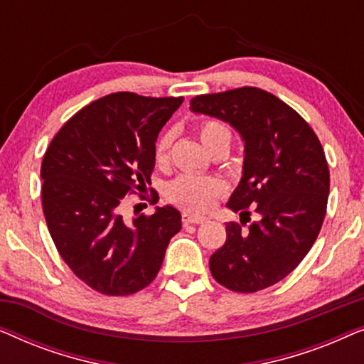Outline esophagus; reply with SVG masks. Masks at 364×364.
Instances as JSON below:
<instances>
[{
  "mask_svg": "<svg viewBox=\"0 0 364 364\" xmlns=\"http://www.w3.org/2000/svg\"><path fill=\"white\" fill-rule=\"evenodd\" d=\"M207 217L198 215V213H192V212H182V222L183 225H188V223H202L205 222Z\"/></svg>",
  "mask_w": 364,
  "mask_h": 364,
  "instance_id": "1",
  "label": "esophagus"
}]
</instances>
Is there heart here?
I'll use <instances>...</instances> for the list:
<instances>
[{
	"instance_id": "heart-1",
	"label": "heart",
	"mask_w": 364,
	"mask_h": 364,
	"mask_svg": "<svg viewBox=\"0 0 364 364\" xmlns=\"http://www.w3.org/2000/svg\"><path fill=\"white\" fill-rule=\"evenodd\" d=\"M198 136L203 146L212 152L218 147H230L233 134L227 122L218 121V119H207L198 124ZM171 141L172 136L168 132L159 137L156 144V159L159 162L167 159ZM222 192L223 183L218 178L193 176V173H182L167 186L168 200L188 210H205L212 207V203L222 196Z\"/></svg>"
}]
</instances>
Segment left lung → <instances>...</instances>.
Here are the masks:
<instances>
[{
    "label": "left lung",
    "mask_w": 364,
    "mask_h": 364,
    "mask_svg": "<svg viewBox=\"0 0 364 364\" xmlns=\"http://www.w3.org/2000/svg\"><path fill=\"white\" fill-rule=\"evenodd\" d=\"M191 111L242 136L243 172L227 207L242 225L248 206L261 218L247 231L227 223V240L208 262L212 277L237 293L275 285L300 265L325 220L330 171L321 144L295 109L258 87L196 96Z\"/></svg>",
    "instance_id": "obj_1"
}]
</instances>
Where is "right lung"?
<instances>
[{"label": "right lung", "instance_id": "1", "mask_svg": "<svg viewBox=\"0 0 364 364\" xmlns=\"http://www.w3.org/2000/svg\"><path fill=\"white\" fill-rule=\"evenodd\" d=\"M182 101L109 94L74 114L44 154L48 230L74 275L102 295L126 296L146 288L182 228L181 212L171 205L132 223L121 215L124 197L151 183L157 136ZM157 200L152 192L151 203Z\"/></svg>", "mask_w": 364, "mask_h": 364}]
</instances>
